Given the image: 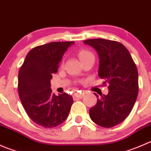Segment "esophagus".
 <instances>
[{"label":"esophagus","instance_id":"obj_1","mask_svg":"<svg viewBox=\"0 0 151 151\" xmlns=\"http://www.w3.org/2000/svg\"><path fill=\"white\" fill-rule=\"evenodd\" d=\"M83 96V93H75L74 95V99L77 100V99H82Z\"/></svg>","mask_w":151,"mask_h":151}]
</instances>
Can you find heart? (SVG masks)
Segmentation results:
<instances>
[{
    "instance_id": "1",
    "label": "heart",
    "mask_w": 151,
    "mask_h": 151,
    "mask_svg": "<svg viewBox=\"0 0 151 151\" xmlns=\"http://www.w3.org/2000/svg\"><path fill=\"white\" fill-rule=\"evenodd\" d=\"M91 55H93L92 53L91 52H89L88 50H84V49H83V50H80V51L78 52V56H79V58H80V60H84V59L86 58L89 57V56Z\"/></svg>"
}]
</instances>
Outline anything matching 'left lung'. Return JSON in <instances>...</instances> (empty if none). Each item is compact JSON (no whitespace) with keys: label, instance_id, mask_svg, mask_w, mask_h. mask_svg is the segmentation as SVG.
<instances>
[{"label":"left lung","instance_id":"8db88e82","mask_svg":"<svg viewBox=\"0 0 151 151\" xmlns=\"http://www.w3.org/2000/svg\"><path fill=\"white\" fill-rule=\"evenodd\" d=\"M84 43L97 51L99 76L109 84L107 95L101 96L90 109V118L99 126L113 127L127 118L135 104L139 90L137 68L129 50L120 42L94 39Z\"/></svg>","mask_w":151,"mask_h":151}]
</instances>
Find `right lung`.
I'll return each instance as SVG.
<instances>
[{
    "instance_id": "right-lung-1",
    "label": "right lung",
    "mask_w": 151,
    "mask_h": 151,
    "mask_svg": "<svg viewBox=\"0 0 151 151\" xmlns=\"http://www.w3.org/2000/svg\"><path fill=\"white\" fill-rule=\"evenodd\" d=\"M74 42H50L34 47L27 54L18 74L19 99L29 118L45 128L56 127L64 122L73 104L72 96L52 93V74Z\"/></svg>"
}]
</instances>
